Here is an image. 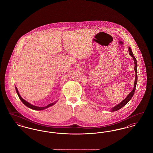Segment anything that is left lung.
Instances as JSON below:
<instances>
[{
    "label": "left lung",
    "instance_id": "8db88e82",
    "mask_svg": "<svg viewBox=\"0 0 153 153\" xmlns=\"http://www.w3.org/2000/svg\"><path fill=\"white\" fill-rule=\"evenodd\" d=\"M128 51H129V54L131 56L132 58L134 60V63H135V66H134V70L135 72V82H134V88L133 89V90L131 91V92L128 94V95L126 97L125 99H124L121 102H120L119 104H117L115 107H113L112 109V111H116L119 109L122 108L123 107H124L125 105H126V104L129 102L131 100L132 97L133 96L135 92V88H136V85H137V80H138V76H137V59L135 57H134V56L133 55V53L132 52L131 48H128Z\"/></svg>",
    "mask_w": 153,
    "mask_h": 153
}]
</instances>
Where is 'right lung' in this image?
<instances>
[{
  "mask_svg": "<svg viewBox=\"0 0 153 153\" xmlns=\"http://www.w3.org/2000/svg\"><path fill=\"white\" fill-rule=\"evenodd\" d=\"M15 89H16V93H17V94L18 95V96H19V99H20V100H21V102H22L26 106H27V107H29V108H31V109H34V110H42V109H46V108H47L51 107V106L54 105V104H55L54 102H53V103L49 104H48V105L45 106V107H36V106H34V105H33L30 104L29 102H26V100H25L23 99H22V97L20 96L19 92H18V91L17 88L15 87Z\"/></svg>",
  "mask_w": 153,
  "mask_h": 153,
  "instance_id": "1",
  "label": "right lung"
}]
</instances>
